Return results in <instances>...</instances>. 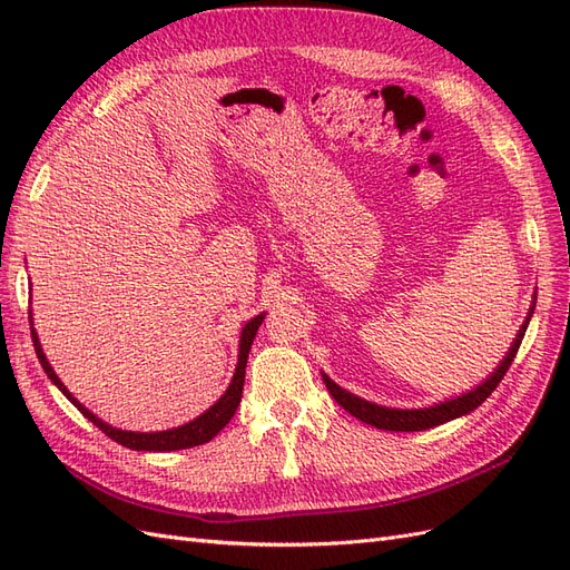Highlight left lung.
<instances>
[{"mask_svg":"<svg viewBox=\"0 0 570 570\" xmlns=\"http://www.w3.org/2000/svg\"><path fill=\"white\" fill-rule=\"evenodd\" d=\"M532 312H534V302H532L530 312H528V316L521 325L519 335L513 337L507 356L499 361V366L485 377V381L475 385L473 390L463 392L459 396H452V400H444L440 404L423 406V409H392V406H383V404H375V402H368V400H361V396H356L354 392H347L344 387H340L337 383H333L325 373H321L323 383H325L327 392L333 394V400L344 411H350L354 419L364 421V423H368L377 430H394V433H416V430H428V428L442 425L446 421H454L459 416H465V413H471L473 409H478L494 392V387L502 383V377L507 375L515 352H519V347H521Z\"/></svg>","mask_w":570,"mask_h":570,"instance_id":"8db88e82","label":"left lung"}]
</instances>
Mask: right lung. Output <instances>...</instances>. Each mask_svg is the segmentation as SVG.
I'll list each match as a JSON object with an SVG mask.
<instances>
[{
    "instance_id": "add662e5",
    "label": "right lung",
    "mask_w": 570,
    "mask_h": 570,
    "mask_svg": "<svg viewBox=\"0 0 570 570\" xmlns=\"http://www.w3.org/2000/svg\"><path fill=\"white\" fill-rule=\"evenodd\" d=\"M264 316H266V312L254 316L252 321H247L245 327H243V333H239L237 366H235V373H233V381H230L228 390L223 392L209 409H206L204 413H199L197 419H193L189 423H183L178 428H170V430H157V433H135V430H120V428H114L107 421H101L97 413H92L88 406L80 404L76 396L68 392V387L59 381V375L55 373V368H51V364H49L45 352H42V344H40V337H38L36 327H30V335H32V344H36V354L40 358V364H42L45 373L49 375V381L55 383L66 394V400L71 402V404H76L82 416L88 419V421H92L101 430V433L109 435L114 442L128 446V450H135V452H176V450H189V446H197V444L209 442L235 416V411L239 406V400H243L247 356H249V350H252V342L256 337L258 325L264 323ZM30 325H32V318H30Z\"/></svg>"
}]
</instances>
